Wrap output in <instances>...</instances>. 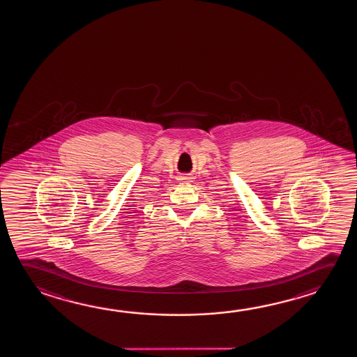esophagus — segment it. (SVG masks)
Here are the masks:
<instances>
[{
	"instance_id": "obj_1",
	"label": "esophagus",
	"mask_w": 357,
	"mask_h": 357,
	"mask_svg": "<svg viewBox=\"0 0 357 357\" xmlns=\"http://www.w3.org/2000/svg\"><path fill=\"white\" fill-rule=\"evenodd\" d=\"M180 180H181L182 182H190L192 178H191V177H187V176H182V177H180Z\"/></svg>"
}]
</instances>
